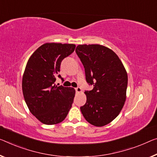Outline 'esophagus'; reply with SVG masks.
Listing matches in <instances>:
<instances>
[{"mask_svg": "<svg viewBox=\"0 0 157 157\" xmlns=\"http://www.w3.org/2000/svg\"><path fill=\"white\" fill-rule=\"evenodd\" d=\"M75 90L76 93H81V88H80V87H76V88H75Z\"/></svg>", "mask_w": 157, "mask_h": 157, "instance_id": "esophagus-1", "label": "esophagus"}]
</instances>
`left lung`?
I'll use <instances>...</instances> for the list:
<instances>
[{
    "instance_id": "left-lung-1",
    "label": "left lung",
    "mask_w": 157,
    "mask_h": 157,
    "mask_svg": "<svg viewBox=\"0 0 157 157\" xmlns=\"http://www.w3.org/2000/svg\"><path fill=\"white\" fill-rule=\"evenodd\" d=\"M76 52L85 69L86 80L93 86L86 90L87 100L81 107L87 121L101 127L119 114L126 98L128 75L114 51L103 45H78Z\"/></svg>"
}]
</instances>
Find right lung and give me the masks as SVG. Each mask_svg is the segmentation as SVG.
<instances>
[{
    "label": "right lung",
    "mask_w": 157,
    "mask_h": 157,
    "mask_svg": "<svg viewBox=\"0 0 157 157\" xmlns=\"http://www.w3.org/2000/svg\"><path fill=\"white\" fill-rule=\"evenodd\" d=\"M74 44L47 43L29 59L22 78V91L31 114L46 125L62 122L70 110L75 90L55 86L61 62L75 50ZM58 77L64 80L58 74Z\"/></svg>",
    "instance_id": "add662e5"
}]
</instances>
